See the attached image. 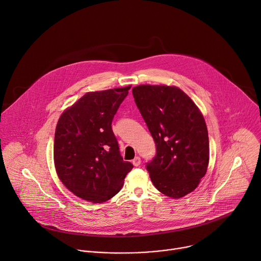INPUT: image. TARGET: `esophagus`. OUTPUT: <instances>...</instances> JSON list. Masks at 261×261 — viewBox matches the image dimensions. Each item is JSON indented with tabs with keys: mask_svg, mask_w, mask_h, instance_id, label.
<instances>
[{
	"mask_svg": "<svg viewBox=\"0 0 261 261\" xmlns=\"http://www.w3.org/2000/svg\"><path fill=\"white\" fill-rule=\"evenodd\" d=\"M133 164L134 166L138 167L140 164H141V159H140V156H136L134 160H133Z\"/></svg>",
	"mask_w": 261,
	"mask_h": 261,
	"instance_id": "esophagus-1",
	"label": "esophagus"
}]
</instances>
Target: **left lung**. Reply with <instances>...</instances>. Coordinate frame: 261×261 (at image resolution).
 Here are the masks:
<instances>
[{
	"label": "left lung",
	"instance_id": "8db88e82",
	"mask_svg": "<svg viewBox=\"0 0 261 261\" xmlns=\"http://www.w3.org/2000/svg\"><path fill=\"white\" fill-rule=\"evenodd\" d=\"M133 95L156 147L146 163L151 182L169 197L185 196L208 168L209 138L202 113L176 87L141 85L133 88Z\"/></svg>",
	"mask_w": 261,
	"mask_h": 261
}]
</instances>
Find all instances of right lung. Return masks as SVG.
<instances>
[{
	"instance_id": "obj_1",
	"label": "right lung",
	"mask_w": 261,
	"mask_h": 261,
	"mask_svg": "<svg viewBox=\"0 0 261 261\" xmlns=\"http://www.w3.org/2000/svg\"><path fill=\"white\" fill-rule=\"evenodd\" d=\"M130 87L89 92L59 117L54 164L63 184L76 196L103 203L122 188L133 169L123 161L112 121Z\"/></svg>"
}]
</instances>
